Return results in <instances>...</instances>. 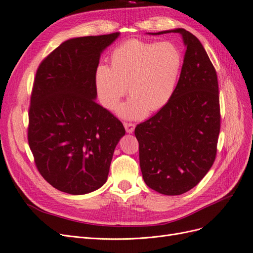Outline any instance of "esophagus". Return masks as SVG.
Here are the masks:
<instances>
[{
  "label": "esophagus",
  "instance_id": "esophagus-1",
  "mask_svg": "<svg viewBox=\"0 0 253 253\" xmlns=\"http://www.w3.org/2000/svg\"><path fill=\"white\" fill-rule=\"evenodd\" d=\"M124 126H125L126 131L127 133L131 134V133L134 132V129H135V125H134V124H131V122H125Z\"/></svg>",
  "mask_w": 253,
  "mask_h": 253
}]
</instances>
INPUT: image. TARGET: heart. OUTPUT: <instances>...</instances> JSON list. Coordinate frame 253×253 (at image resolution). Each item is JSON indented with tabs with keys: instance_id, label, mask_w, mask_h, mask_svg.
Here are the masks:
<instances>
[{
	"instance_id": "obj_1",
	"label": "heart",
	"mask_w": 253,
	"mask_h": 253,
	"mask_svg": "<svg viewBox=\"0 0 253 253\" xmlns=\"http://www.w3.org/2000/svg\"><path fill=\"white\" fill-rule=\"evenodd\" d=\"M181 52L171 42L131 39L115 47L110 67L99 65L95 72L98 101L114 110L120 98L131 95L117 108L126 119H140L170 101L180 74Z\"/></svg>"
}]
</instances>
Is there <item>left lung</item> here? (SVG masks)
Wrapping results in <instances>:
<instances>
[{
	"label": "left lung",
	"mask_w": 253,
	"mask_h": 253,
	"mask_svg": "<svg viewBox=\"0 0 253 253\" xmlns=\"http://www.w3.org/2000/svg\"><path fill=\"white\" fill-rule=\"evenodd\" d=\"M177 33L186 46L175 91L164 108L135 127L139 164L147 186L165 195H180L208 173L216 156L220 129L215 68L197 38L183 28Z\"/></svg>",
	"instance_id": "left-lung-1"
}]
</instances>
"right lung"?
Masks as SVG:
<instances>
[{
	"label": "right lung",
	"mask_w": 253,
	"mask_h": 253,
	"mask_svg": "<svg viewBox=\"0 0 253 253\" xmlns=\"http://www.w3.org/2000/svg\"><path fill=\"white\" fill-rule=\"evenodd\" d=\"M120 33L70 39L38 67L28 113V143L38 171L62 192L102 187L120 138V120L95 99L101 52Z\"/></svg>",
	"instance_id": "obj_1"
}]
</instances>
